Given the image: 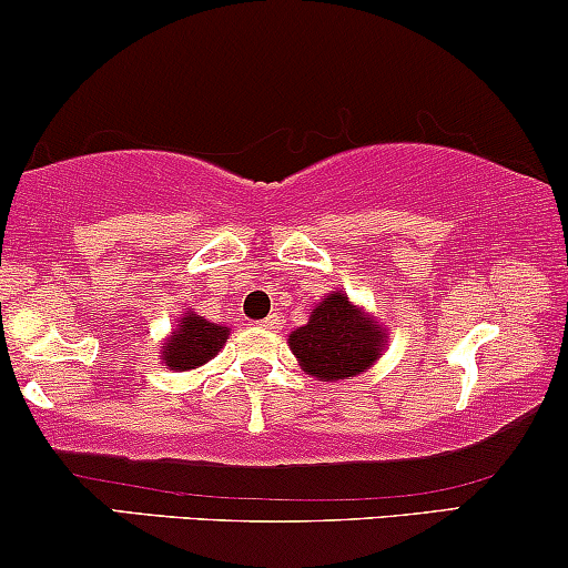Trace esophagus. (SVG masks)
Masks as SVG:
<instances>
[{"label":"esophagus","mask_w":568,"mask_h":568,"mask_svg":"<svg viewBox=\"0 0 568 568\" xmlns=\"http://www.w3.org/2000/svg\"><path fill=\"white\" fill-rule=\"evenodd\" d=\"M261 326L263 328H271V332H273V328H278V316H276V313H271L268 318H263Z\"/></svg>","instance_id":"34e87169"}]
</instances>
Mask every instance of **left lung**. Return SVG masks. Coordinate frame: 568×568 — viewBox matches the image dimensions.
Returning <instances> with one entry per match:
<instances>
[{
  "label": "left lung",
  "instance_id": "8db88e82",
  "mask_svg": "<svg viewBox=\"0 0 568 568\" xmlns=\"http://www.w3.org/2000/svg\"><path fill=\"white\" fill-rule=\"evenodd\" d=\"M387 334L379 318L337 290L313 305L307 324L290 334V349L305 374L339 382L374 366L387 347Z\"/></svg>",
  "mask_w": 568,
  "mask_h": 568
}]
</instances>
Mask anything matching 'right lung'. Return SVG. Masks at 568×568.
<instances>
[{
  "mask_svg": "<svg viewBox=\"0 0 568 568\" xmlns=\"http://www.w3.org/2000/svg\"><path fill=\"white\" fill-rule=\"evenodd\" d=\"M226 324H213L194 313V307H186L184 316L176 321V328L163 339L160 361L171 371H194L213 361L226 345Z\"/></svg>",
  "mask_w": 568,
  "mask_h": 568,
  "instance_id": "obj_1",
  "label": "right lung"
}]
</instances>
